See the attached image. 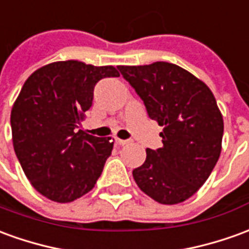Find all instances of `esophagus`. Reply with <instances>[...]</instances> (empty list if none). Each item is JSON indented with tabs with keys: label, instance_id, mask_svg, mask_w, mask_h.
Returning a JSON list of instances; mask_svg holds the SVG:
<instances>
[{
	"label": "esophagus",
	"instance_id": "34e87169",
	"mask_svg": "<svg viewBox=\"0 0 249 249\" xmlns=\"http://www.w3.org/2000/svg\"><path fill=\"white\" fill-rule=\"evenodd\" d=\"M115 143L119 144V146H123V144H127L128 141L127 139H119V138H115Z\"/></svg>",
	"mask_w": 249,
	"mask_h": 249
}]
</instances>
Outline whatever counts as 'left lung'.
I'll use <instances>...</instances> for the list:
<instances>
[{
    "instance_id": "1",
    "label": "left lung",
    "mask_w": 249,
    "mask_h": 249,
    "mask_svg": "<svg viewBox=\"0 0 249 249\" xmlns=\"http://www.w3.org/2000/svg\"><path fill=\"white\" fill-rule=\"evenodd\" d=\"M118 68L150 118L163 126V144L146 149V161L133 170L135 182L163 205L188 200L211 176L221 153L224 121L214 95L202 80L172 63Z\"/></svg>"
}]
</instances>
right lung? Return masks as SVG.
Returning <instances> with one entry per match:
<instances>
[{"instance_id":"obj_1","label":"right lung","mask_w":249,"mask_h":249,"mask_svg":"<svg viewBox=\"0 0 249 249\" xmlns=\"http://www.w3.org/2000/svg\"><path fill=\"white\" fill-rule=\"evenodd\" d=\"M118 76L112 65L67 60L44 65L24 83L10 112L13 147L32 186L48 200H77L100 177L114 142L76 128L95 84Z\"/></svg>"}]
</instances>
